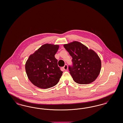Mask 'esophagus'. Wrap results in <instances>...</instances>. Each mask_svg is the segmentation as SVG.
I'll return each instance as SVG.
<instances>
[{"mask_svg":"<svg viewBox=\"0 0 123 123\" xmlns=\"http://www.w3.org/2000/svg\"><path fill=\"white\" fill-rule=\"evenodd\" d=\"M63 68V69L64 70H67V69H68V68L67 64H65Z\"/></svg>","mask_w":123,"mask_h":123,"instance_id":"obj_1","label":"esophagus"}]
</instances>
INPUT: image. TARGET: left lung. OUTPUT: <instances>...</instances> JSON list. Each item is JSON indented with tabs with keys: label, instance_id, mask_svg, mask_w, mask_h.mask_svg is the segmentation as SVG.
<instances>
[{
	"label": "left lung",
	"instance_id": "1",
	"mask_svg": "<svg viewBox=\"0 0 123 123\" xmlns=\"http://www.w3.org/2000/svg\"><path fill=\"white\" fill-rule=\"evenodd\" d=\"M64 47L72 56L73 66L68 69L74 80L80 84L94 82L101 71L100 57L92 49L78 41L64 44Z\"/></svg>",
	"mask_w": 123,
	"mask_h": 123
}]
</instances>
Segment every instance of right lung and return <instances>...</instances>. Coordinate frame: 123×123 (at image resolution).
Listing matches in <instances>:
<instances>
[{
	"instance_id": "right-lung-1",
	"label": "right lung",
	"mask_w": 123,
	"mask_h": 123,
	"mask_svg": "<svg viewBox=\"0 0 123 123\" xmlns=\"http://www.w3.org/2000/svg\"><path fill=\"white\" fill-rule=\"evenodd\" d=\"M59 48V45L45 44L29 57L25 69L28 78L35 86L47 89L58 83L63 74L55 57Z\"/></svg>"
}]
</instances>
